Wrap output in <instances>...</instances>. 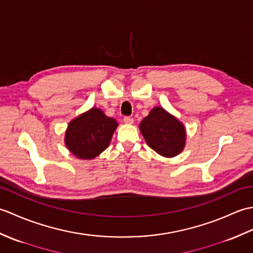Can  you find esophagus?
Listing matches in <instances>:
<instances>
[{"mask_svg": "<svg viewBox=\"0 0 253 253\" xmlns=\"http://www.w3.org/2000/svg\"><path fill=\"white\" fill-rule=\"evenodd\" d=\"M124 122H125L126 124H132L133 118L130 117V116H125V117H124Z\"/></svg>", "mask_w": 253, "mask_h": 253, "instance_id": "1", "label": "esophagus"}]
</instances>
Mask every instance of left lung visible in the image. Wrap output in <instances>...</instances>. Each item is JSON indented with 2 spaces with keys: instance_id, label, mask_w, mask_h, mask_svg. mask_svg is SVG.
<instances>
[{
  "instance_id": "1",
  "label": "left lung",
  "mask_w": 253,
  "mask_h": 253,
  "mask_svg": "<svg viewBox=\"0 0 253 253\" xmlns=\"http://www.w3.org/2000/svg\"><path fill=\"white\" fill-rule=\"evenodd\" d=\"M140 131L149 147L163 157H175L185 147L184 125L162 107H154L143 118Z\"/></svg>"
}]
</instances>
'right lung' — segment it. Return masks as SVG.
Masks as SVG:
<instances>
[{
    "label": "right lung",
    "instance_id": "right-lung-1",
    "mask_svg": "<svg viewBox=\"0 0 253 253\" xmlns=\"http://www.w3.org/2000/svg\"><path fill=\"white\" fill-rule=\"evenodd\" d=\"M117 122L99 109H91L69 123L65 143L79 159L91 160L109 147Z\"/></svg>",
    "mask_w": 253,
    "mask_h": 253
}]
</instances>
